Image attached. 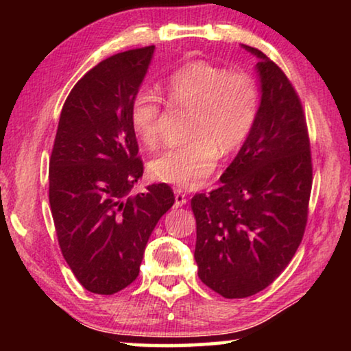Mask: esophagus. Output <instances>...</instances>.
<instances>
[{
    "label": "esophagus",
    "mask_w": 351,
    "mask_h": 351,
    "mask_svg": "<svg viewBox=\"0 0 351 351\" xmlns=\"http://www.w3.org/2000/svg\"><path fill=\"white\" fill-rule=\"evenodd\" d=\"M187 203L186 193L181 189H175V207H181Z\"/></svg>",
    "instance_id": "obj_1"
}]
</instances>
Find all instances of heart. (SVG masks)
<instances>
[{
    "instance_id": "1",
    "label": "heart",
    "mask_w": 351,
    "mask_h": 351,
    "mask_svg": "<svg viewBox=\"0 0 351 351\" xmlns=\"http://www.w3.org/2000/svg\"><path fill=\"white\" fill-rule=\"evenodd\" d=\"M173 108L193 110L187 144L169 148L148 164L153 180L182 189H197L218 162V152L230 154L245 144L257 122L260 88L247 73H232L204 60L184 64L165 83ZM162 100L152 90H141L130 105V123L147 148L159 142Z\"/></svg>"
}]
</instances>
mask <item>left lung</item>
I'll list each match as a JSON object with an SVG mask.
<instances>
[{
  "instance_id": "1",
  "label": "left lung",
  "mask_w": 351,
  "mask_h": 351,
  "mask_svg": "<svg viewBox=\"0 0 351 351\" xmlns=\"http://www.w3.org/2000/svg\"><path fill=\"white\" fill-rule=\"evenodd\" d=\"M254 130L209 195L192 198L198 277L226 299L260 293L287 268L305 232L313 167L306 121L288 77L255 47Z\"/></svg>"
}]
</instances>
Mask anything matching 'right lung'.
<instances>
[{
  "label": "right lung",
  "instance_id": "add662e5",
  "mask_svg": "<svg viewBox=\"0 0 351 351\" xmlns=\"http://www.w3.org/2000/svg\"><path fill=\"white\" fill-rule=\"evenodd\" d=\"M154 46L100 62L63 105L49 161V204L71 271L94 294H114L139 276L154 226L175 203L167 184L130 197L144 173L130 123Z\"/></svg>",
  "mask_w": 351,
  "mask_h": 351
}]
</instances>
